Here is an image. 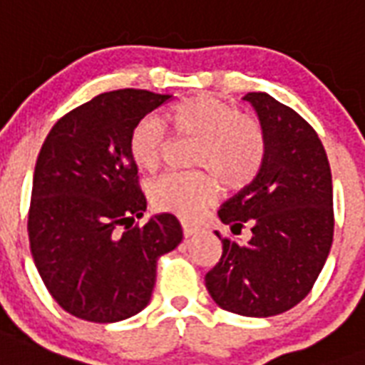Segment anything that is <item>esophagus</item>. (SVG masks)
Here are the masks:
<instances>
[{"mask_svg": "<svg viewBox=\"0 0 365 365\" xmlns=\"http://www.w3.org/2000/svg\"><path fill=\"white\" fill-rule=\"evenodd\" d=\"M182 229H183V237H193L197 231H199V225L193 222H187V220H182Z\"/></svg>", "mask_w": 365, "mask_h": 365, "instance_id": "1", "label": "esophagus"}]
</instances>
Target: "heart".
Returning a JSON list of instances; mask_svg holds the SVG:
<instances>
[{
  "label": "heart",
  "instance_id": "1",
  "mask_svg": "<svg viewBox=\"0 0 365 365\" xmlns=\"http://www.w3.org/2000/svg\"><path fill=\"white\" fill-rule=\"evenodd\" d=\"M172 128L197 138L193 165L208 168L172 172L155 180L149 197L157 210L195 217L214 202L220 182L229 189L246 187L259 174L265 160V134L255 119L210 94L189 96L168 110ZM166 149L165 125L149 115L138 121L130 134V155L142 170L155 172Z\"/></svg>",
  "mask_w": 365,
  "mask_h": 365
}]
</instances>
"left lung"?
<instances>
[{
  "mask_svg": "<svg viewBox=\"0 0 365 365\" xmlns=\"http://www.w3.org/2000/svg\"><path fill=\"white\" fill-rule=\"evenodd\" d=\"M265 134V160L250 185L223 202L217 216L246 244L222 239L223 252L206 272L217 305L242 317L289 311L311 292L334 240V189L328 155L303 117L271 94L248 93Z\"/></svg>",
  "mask_w": 365,
  "mask_h": 365,
  "instance_id": "1",
  "label": "left lung"
}]
</instances>
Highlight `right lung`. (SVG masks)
<instances>
[{
  "mask_svg": "<svg viewBox=\"0 0 365 365\" xmlns=\"http://www.w3.org/2000/svg\"><path fill=\"white\" fill-rule=\"evenodd\" d=\"M170 98L140 88L98 94L58 119L43 142L28 214L30 250L48 294L81 320L111 324L138 314L151 299L159 257L182 242L172 214L132 227L148 202L130 134Z\"/></svg>",
  "mask_w": 365,
  "mask_h": 365,
  "instance_id": "1",
  "label": "right lung"
}]
</instances>
